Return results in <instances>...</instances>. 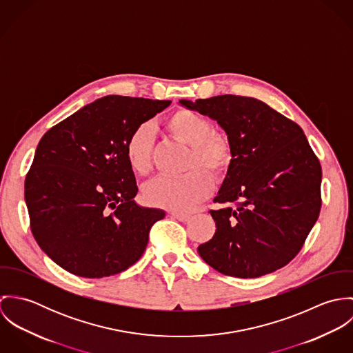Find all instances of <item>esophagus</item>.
<instances>
[{"label": "esophagus", "instance_id": "1", "mask_svg": "<svg viewBox=\"0 0 353 353\" xmlns=\"http://www.w3.org/2000/svg\"><path fill=\"white\" fill-rule=\"evenodd\" d=\"M171 216L179 221H188L190 219V214L182 213V212H171Z\"/></svg>", "mask_w": 353, "mask_h": 353}]
</instances>
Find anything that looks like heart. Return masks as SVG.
I'll list each match as a JSON object with an SVG mask.
<instances>
[{
    "label": "heart",
    "instance_id": "heart-1",
    "mask_svg": "<svg viewBox=\"0 0 353 353\" xmlns=\"http://www.w3.org/2000/svg\"><path fill=\"white\" fill-rule=\"evenodd\" d=\"M167 132L190 147L186 168H194L179 176H159L144 188V200L157 208L175 212L192 209L212 190L210 176L196 167H203L213 176L224 175L232 163V145L227 136L212 132L208 118L190 110H178L165 119ZM153 134L150 125L137 126L125 144L130 170L145 175L151 170Z\"/></svg>",
    "mask_w": 353,
    "mask_h": 353
}]
</instances>
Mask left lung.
Instances as JSON below:
<instances>
[{
  "label": "left lung",
  "mask_w": 353,
  "mask_h": 353,
  "mask_svg": "<svg viewBox=\"0 0 353 353\" xmlns=\"http://www.w3.org/2000/svg\"><path fill=\"white\" fill-rule=\"evenodd\" d=\"M179 104L216 121L234 153L213 200L228 205L210 210L216 232L199 246L200 256L217 272L241 279L285 266L301 252L321 210L322 170L302 128L248 97Z\"/></svg>",
  "instance_id": "1"
}]
</instances>
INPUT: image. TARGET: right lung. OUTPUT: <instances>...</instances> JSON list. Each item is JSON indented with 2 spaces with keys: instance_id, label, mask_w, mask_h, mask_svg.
I'll use <instances>...</instances> for the list:
<instances>
[{
  "instance_id": "right-lung-1",
  "label": "right lung",
  "mask_w": 353,
  "mask_h": 353,
  "mask_svg": "<svg viewBox=\"0 0 353 353\" xmlns=\"http://www.w3.org/2000/svg\"><path fill=\"white\" fill-rule=\"evenodd\" d=\"M170 104L108 95L39 141L24 196L37 243L62 269L101 279L126 270L145 252L151 227L165 212L133 200L139 188L125 144Z\"/></svg>"
}]
</instances>
